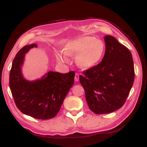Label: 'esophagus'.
Instances as JSON below:
<instances>
[{"mask_svg":"<svg viewBox=\"0 0 147 147\" xmlns=\"http://www.w3.org/2000/svg\"><path fill=\"white\" fill-rule=\"evenodd\" d=\"M75 80H76V82L79 80V74L78 73H76V75H75Z\"/></svg>","mask_w":147,"mask_h":147,"instance_id":"esophagus-1","label":"esophagus"}]
</instances>
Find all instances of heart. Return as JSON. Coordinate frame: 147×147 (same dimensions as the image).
I'll use <instances>...</instances> for the list:
<instances>
[{"label":"heart","mask_w":147,"mask_h":147,"mask_svg":"<svg viewBox=\"0 0 147 147\" xmlns=\"http://www.w3.org/2000/svg\"><path fill=\"white\" fill-rule=\"evenodd\" d=\"M105 51L103 42L91 36H85L70 42L65 46L64 54L67 56L76 57L77 65L83 68H89L100 62ZM59 61L66 62L67 59L57 55Z\"/></svg>","instance_id":"1"}]
</instances>
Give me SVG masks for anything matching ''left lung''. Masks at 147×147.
<instances>
[{"label":"left lung","mask_w":147,"mask_h":147,"mask_svg":"<svg viewBox=\"0 0 147 147\" xmlns=\"http://www.w3.org/2000/svg\"><path fill=\"white\" fill-rule=\"evenodd\" d=\"M104 40L102 61L79 76L89 108L96 114L111 113L123 106L134 79L129 50L112 36L106 35Z\"/></svg>","instance_id":"8db88e82"}]
</instances>
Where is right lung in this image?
I'll return each instance as SVG.
<instances>
[{
	"mask_svg": "<svg viewBox=\"0 0 147 147\" xmlns=\"http://www.w3.org/2000/svg\"><path fill=\"white\" fill-rule=\"evenodd\" d=\"M37 45L21 49L13 59L9 74V87L15 104L24 114L38 119H49L56 115L66 96L74 83L75 72L60 74L49 71L41 79L28 81L22 74L25 55Z\"/></svg>",
	"mask_w": 147,
	"mask_h": 147,
	"instance_id": "add662e5",
	"label": "right lung"
}]
</instances>
